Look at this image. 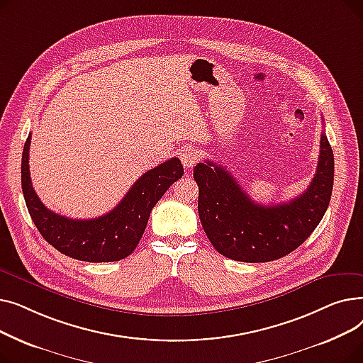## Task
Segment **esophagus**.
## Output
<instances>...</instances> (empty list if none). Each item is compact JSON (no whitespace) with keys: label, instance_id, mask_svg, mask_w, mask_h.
<instances>
[{"label":"esophagus","instance_id":"34e87169","mask_svg":"<svg viewBox=\"0 0 363 363\" xmlns=\"http://www.w3.org/2000/svg\"><path fill=\"white\" fill-rule=\"evenodd\" d=\"M184 167H193L199 162V151L193 147H184L179 152Z\"/></svg>","mask_w":363,"mask_h":363}]
</instances>
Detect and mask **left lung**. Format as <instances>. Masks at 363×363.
Listing matches in <instances>:
<instances>
[{"instance_id": "left-lung-1", "label": "left lung", "mask_w": 363, "mask_h": 363, "mask_svg": "<svg viewBox=\"0 0 363 363\" xmlns=\"http://www.w3.org/2000/svg\"><path fill=\"white\" fill-rule=\"evenodd\" d=\"M194 179L199 216L215 249L238 262H271L296 250L325 215L334 184V155L322 132L309 188L294 200L274 206L255 203L230 172L211 160L194 167Z\"/></svg>"}]
</instances>
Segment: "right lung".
I'll list each match as a JSON object with an SVG mask.
<instances>
[{"instance_id": "1", "label": "right lung", "mask_w": 363, "mask_h": 363, "mask_svg": "<svg viewBox=\"0 0 363 363\" xmlns=\"http://www.w3.org/2000/svg\"><path fill=\"white\" fill-rule=\"evenodd\" d=\"M30 138L29 133L22 155V189L29 215L47 242L76 260L116 262L128 257L145 231L151 208L184 175L179 159L166 160L147 170L108 213L95 219H70L51 212L35 193L29 174Z\"/></svg>"}]
</instances>
